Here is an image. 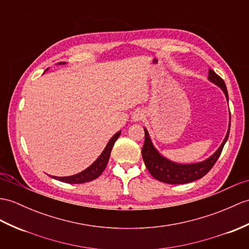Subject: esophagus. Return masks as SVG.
I'll use <instances>...</instances> for the list:
<instances>
[{"label": "esophagus", "mask_w": 249, "mask_h": 249, "mask_svg": "<svg viewBox=\"0 0 249 249\" xmlns=\"http://www.w3.org/2000/svg\"><path fill=\"white\" fill-rule=\"evenodd\" d=\"M143 118H144V112L142 110H136L134 114H132V120L136 121V122L141 121Z\"/></svg>", "instance_id": "1"}]
</instances>
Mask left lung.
Returning a JSON list of instances; mask_svg holds the SVG:
<instances>
[{"mask_svg": "<svg viewBox=\"0 0 249 249\" xmlns=\"http://www.w3.org/2000/svg\"><path fill=\"white\" fill-rule=\"evenodd\" d=\"M208 78H209L212 83H214L218 87H221V89L224 91V93L226 95L228 101V92L223 78L219 77L213 70H209V76H208ZM229 130L230 125L222 145L218 147L217 151L213 154L210 158H208L207 160L203 161V162L198 163L178 164L162 157V156L157 152V149L153 145L147 130L144 128L145 139H144V145L142 147V158L148 172L151 173V175L157 179V180L170 184H182L192 182L194 180H197V179L201 177H204L207 173L212 169V166L215 164L218 157L221 156L225 143H226L229 137Z\"/></svg>", "mask_w": 249, "mask_h": 249, "instance_id": "8db88e82", "label": "left lung"}]
</instances>
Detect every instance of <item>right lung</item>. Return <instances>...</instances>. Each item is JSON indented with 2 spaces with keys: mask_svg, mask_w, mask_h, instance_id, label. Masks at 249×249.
I'll use <instances>...</instances> for the list:
<instances>
[{
  "mask_svg": "<svg viewBox=\"0 0 249 249\" xmlns=\"http://www.w3.org/2000/svg\"><path fill=\"white\" fill-rule=\"evenodd\" d=\"M120 134H121V131L117 132V134H115L110 139V141L108 142L105 149H104L100 157H98L95 160V162L92 163L88 167V169H86L85 171L80 172L79 174L73 175V176H68V177H55V176H53V178L57 179V180H60L62 182H67V183H84V182L94 180V179H96L98 176L102 174L104 170H105V167L107 166L109 157H110L111 149L114 145V142L117 141L118 138L120 137Z\"/></svg>",
  "mask_w": 249,
  "mask_h": 249,
  "instance_id": "right-lung-1",
  "label": "right lung"
}]
</instances>
